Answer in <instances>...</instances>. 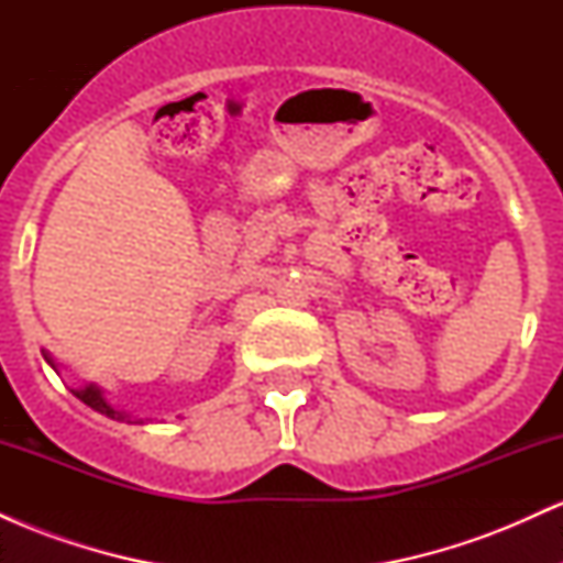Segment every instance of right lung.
Segmentation results:
<instances>
[{"label":"right lung","instance_id":"right-lung-1","mask_svg":"<svg viewBox=\"0 0 563 563\" xmlns=\"http://www.w3.org/2000/svg\"><path fill=\"white\" fill-rule=\"evenodd\" d=\"M44 357H47V354H44ZM47 363L53 365L55 371H57V365L53 363V360L47 357ZM70 391H74L76 397H79L84 405H89V407H92V410L102 412V416L113 418V421H124V423H142L140 418H132V416H129V412H121V410H115L113 405H108V399L102 397V391L97 389V386H92V384H89V386H84V389H70Z\"/></svg>","mask_w":563,"mask_h":563}]
</instances>
